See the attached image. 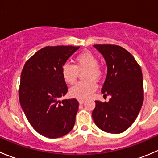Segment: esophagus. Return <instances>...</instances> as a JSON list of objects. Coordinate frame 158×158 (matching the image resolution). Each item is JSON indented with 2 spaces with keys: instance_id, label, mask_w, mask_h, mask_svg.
I'll use <instances>...</instances> for the list:
<instances>
[{
  "instance_id": "obj_1",
  "label": "esophagus",
  "mask_w": 158,
  "mask_h": 158,
  "mask_svg": "<svg viewBox=\"0 0 158 158\" xmlns=\"http://www.w3.org/2000/svg\"><path fill=\"white\" fill-rule=\"evenodd\" d=\"M85 102V99H79V104H82Z\"/></svg>"
}]
</instances>
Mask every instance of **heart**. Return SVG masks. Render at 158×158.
Masks as SVG:
<instances>
[{"label": "heart", "mask_w": 158, "mask_h": 158, "mask_svg": "<svg viewBox=\"0 0 158 158\" xmlns=\"http://www.w3.org/2000/svg\"><path fill=\"white\" fill-rule=\"evenodd\" d=\"M85 72L83 75L85 82H81L69 89V95L78 99H85L93 93L97 89L95 80H99L103 75V68L98 63L95 54L90 51H84L78 54L74 59V65L65 63L62 67V76L65 82L73 85L77 80L79 73Z\"/></svg>", "instance_id": "obj_1"}]
</instances>
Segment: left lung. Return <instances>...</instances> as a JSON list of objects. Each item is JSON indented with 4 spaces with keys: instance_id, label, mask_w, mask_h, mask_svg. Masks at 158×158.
<instances>
[{
    "instance_id": "1",
    "label": "left lung",
    "mask_w": 158,
    "mask_h": 158,
    "mask_svg": "<svg viewBox=\"0 0 158 158\" xmlns=\"http://www.w3.org/2000/svg\"><path fill=\"white\" fill-rule=\"evenodd\" d=\"M94 47L102 54L108 66L102 92L111 97L108 102H95L92 118L104 131L122 133L135 122L142 106V72L133 56L123 47L113 44Z\"/></svg>"
}]
</instances>
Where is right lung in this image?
I'll use <instances>...</instances> for the list:
<instances>
[{"label":"right lung","instance_id":"obj_1","mask_svg":"<svg viewBox=\"0 0 158 158\" xmlns=\"http://www.w3.org/2000/svg\"><path fill=\"white\" fill-rule=\"evenodd\" d=\"M79 47L56 46L40 49L26 62L20 76L19 100L28 122L49 138L68 134L75 125L79 102L60 101L68 92L62 67Z\"/></svg>","mask_w":158,"mask_h":158}]
</instances>
